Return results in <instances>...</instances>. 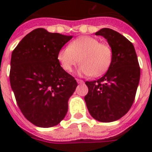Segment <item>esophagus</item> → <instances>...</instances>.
Returning a JSON list of instances; mask_svg holds the SVG:
<instances>
[{"instance_id":"34e87169","label":"esophagus","mask_w":152,"mask_h":152,"mask_svg":"<svg viewBox=\"0 0 152 152\" xmlns=\"http://www.w3.org/2000/svg\"><path fill=\"white\" fill-rule=\"evenodd\" d=\"M76 80L78 84H84V80H80V79H76Z\"/></svg>"}]
</instances>
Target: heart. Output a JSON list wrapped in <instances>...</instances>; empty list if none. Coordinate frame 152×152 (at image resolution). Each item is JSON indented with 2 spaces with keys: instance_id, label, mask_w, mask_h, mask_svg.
Wrapping results in <instances>:
<instances>
[{
  "instance_id": "1",
  "label": "heart",
  "mask_w": 152,
  "mask_h": 152,
  "mask_svg": "<svg viewBox=\"0 0 152 152\" xmlns=\"http://www.w3.org/2000/svg\"><path fill=\"white\" fill-rule=\"evenodd\" d=\"M112 59L111 47L88 36H80L73 40L58 53V61L64 71L72 72L73 67L80 61L81 64L77 70L78 75L94 77L107 72Z\"/></svg>"
}]
</instances>
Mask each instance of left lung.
<instances>
[{
    "label": "left lung",
    "instance_id": "left-lung-1",
    "mask_svg": "<svg viewBox=\"0 0 152 152\" xmlns=\"http://www.w3.org/2000/svg\"><path fill=\"white\" fill-rule=\"evenodd\" d=\"M95 34L107 40L113 59L107 73L96 80L86 81V105L94 119L103 123L116 121L131 108L140 79V68L133 45L113 29L103 28Z\"/></svg>",
    "mask_w": 152,
    "mask_h": 152
}]
</instances>
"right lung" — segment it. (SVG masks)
Returning a JSON list of instances; mask_svg holds the SVG:
<instances>
[{
    "label": "right lung",
    "mask_w": 152,
    "mask_h": 152,
    "mask_svg": "<svg viewBox=\"0 0 152 152\" xmlns=\"http://www.w3.org/2000/svg\"><path fill=\"white\" fill-rule=\"evenodd\" d=\"M72 37L38 28L12 52L10 86L22 113L35 126H56L68 112L77 84L61 67L58 53Z\"/></svg>",
    "instance_id": "right-lung-1"
}]
</instances>
